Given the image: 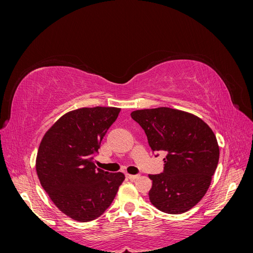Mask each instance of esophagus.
I'll list each match as a JSON object with an SVG mask.
<instances>
[{
	"instance_id": "1",
	"label": "esophagus",
	"mask_w": 253,
	"mask_h": 253,
	"mask_svg": "<svg viewBox=\"0 0 253 253\" xmlns=\"http://www.w3.org/2000/svg\"><path fill=\"white\" fill-rule=\"evenodd\" d=\"M126 177L128 178V179H131V180H134V179H137L139 177V175H132V174H126Z\"/></svg>"
}]
</instances>
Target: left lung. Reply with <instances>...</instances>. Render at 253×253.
Here are the masks:
<instances>
[{"label": "left lung", "instance_id": "1", "mask_svg": "<svg viewBox=\"0 0 253 253\" xmlns=\"http://www.w3.org/2000/svg\"><path fill=\"white\" fill-rule=\"evenodd\" d=\"M131 117L143 128L152 151L167 153L164 172L149 175L152 205L169 214L193 208L218 164L219 148L210 126L193 114L170 108L134 111Z\"/></svg>", "mask_w": 253, "mask_h": 253}]
</instances>
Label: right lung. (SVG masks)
I'll return each mask as SVG.
<instances>
[{
    "mask_svg": "<svg viewBox=\"0 0 253 253\" xmlns=\"http://www.w3.org/2000/svg\"><path fill=\"white\" fill-rule=\"evenodd\" d=\"M118 108H82L68 112L45 133L38 150L36 170L41 186L65 215L90 221L109 208L124 173H109L94 164V155Z\"/></svg>",
    "mask_w": 253,
    "mask_h": 253,
    "instance_id": "1",
    "label": "right lung"
}]
</instances>
